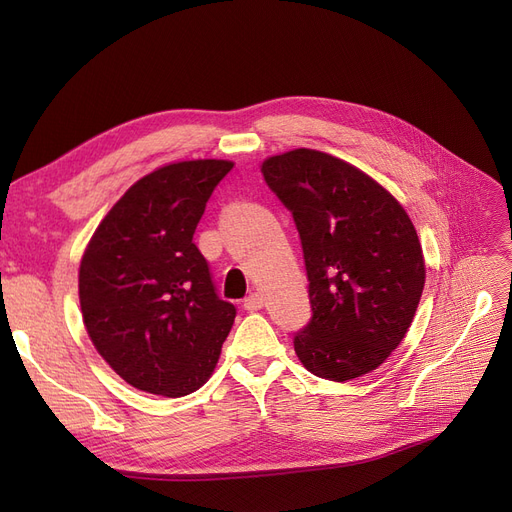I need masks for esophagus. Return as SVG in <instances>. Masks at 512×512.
Masks as SVG:
<instances>
[{
    "label": "esophagus",
    "instance_id": "obj_1",
    "mask_svg": "<svg viewBox=\"0 0 512 512\" xmlns=\"http://www.w3.org/2000/svg\"><path fill=\"white\" fill-rule=\"evenodd\" d=\"M262 303H264L262 294L254 292V294H250L248 298H245V301H243V307H245V311H258V309H262Z\"/></svg>",
    "mask_w": 512,
    "mask_h": 512
}]
</instances>
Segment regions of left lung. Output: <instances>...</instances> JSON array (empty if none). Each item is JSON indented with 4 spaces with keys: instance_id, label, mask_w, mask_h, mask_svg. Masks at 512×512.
I'll use <instances>...</instances> for the list:
<instances>
[{
    "instance_id": "8db88e82",
    "label": "left lung",
    "mask_w": 512,
    "mask_h": 512,
    "mask_svg": "<svg viewBox=\"0 0 512 512\" xmlns=\"http://www.w3.org/2000/svg\"><path fill=\"white\" fill-rule=\"evenodd\" d=\"M262 175L303 245L313 315L294 334L298 360L330 381L370 373L400 345L424 292L413 222L373 178L324 152L271 156Z\"/></svg>"
}]
</instances>
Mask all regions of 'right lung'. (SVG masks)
I'll return each instance as SVG.
<instances>
[{"label":"right lung","instance_id":"1","mask_svg":"<svg viewBox=\"0 0 512 512\" xmlns=\"http://www.w3.org/2000/svg\"><path fill=\"white\" fill-rule=\"evenodd\" d=\"M228 161L148 173L110 209L80 262V307L103 360L137 390L180 398L214 373L237 309L192 241Z\"/></svg>","mask_w":512,"mask_h":512}]
</instances>
